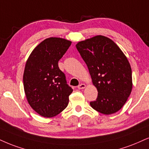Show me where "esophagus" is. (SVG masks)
<instances>
[{
	"label": "esophagus",
	"instance_id": "esophagus-1",
	"mask_svg": "<svg viewBox=\"0 0 149 149\" xmlns=\"http://www.w3.org/2000/svg\"><path fill=\"white\" fill-rule=\"evenodd\" d=\"M85 87H86L85 84H81L80 85H79L77 86V88L78 89H84Z\"/></svg>",
	"mask_w": 149,
	"mask_h": 149
}]
</instances>
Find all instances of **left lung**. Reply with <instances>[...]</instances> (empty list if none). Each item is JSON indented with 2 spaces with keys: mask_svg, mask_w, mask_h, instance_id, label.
I'll return each mask as SVG.
<instances>
[{
  "mask_svg": "<svg viewBox=\"0 0 149 149\" xmlns=\"http://www.w3.org/2000/svg\"><path fill=\"white\" fill-rule=\"evenodd\" d=\"M89 70L98 91L91 107L104 115L117 112L125 104L132 91V71L129 62L111 39L96 36L76 45Z\"/></svg>",
  "mask_w": 149,
  "mask_h": 149,
  "instance_id": "left-lung-1",
  "label": "left lung"
}]
</instances>
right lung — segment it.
I'll return each instance as SVG.
<instances>
[{"mask_svg":"<svg viewBox=\"0 0 149 149\" xmlns=\"http://www.w3.org/2000/svg\"><path fill=\"white\" fill-rule=\"evenodd\" d=\"M71 45L63 38L51 37L38 44L29 56L23 86L31 107L45 117L57 115L67 107L73 90L58 62Z\"/></svg>","mask_w":149,"mask_h":149,"instance_id":"right-lung-1","label":"right lung"}]
</instances>
